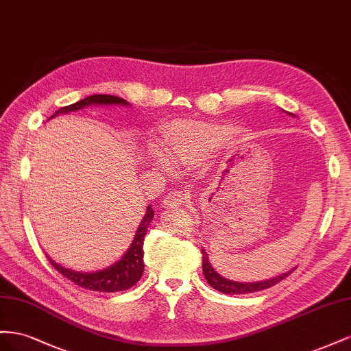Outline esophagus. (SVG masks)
<instances>
[{"label":"esophagus","instance_id":"esophagus-1","mask_svg":"<svg viewBox=\"0 0 351 351\" xmlns=\"http://www.w3.org/2000/svg\"><path fill=\"white\" fill-rule=\"evenodd\" d=\"M186 198V194L184 191H173L170 193L165 197L163 199V206L167 208V207H179L182 206V203L185 202Z\"/></svg>","mask_w":351,"mask_h":351}]
</instances>
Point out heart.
Returning a JSON list of instances; mask_svg holds the SVG:
<instances>
[{"mask_svg": "<svg viewBox=\"0 0 351 351\" xmlns=\"http://www.w3.org/2000/svg\"><path fill=\"white\" fill-rule=\"evenodd\" d=\"M226 135L223 128L212 123L175 120L167 126L160 154L172 166L198 163L222 145Z\"/></svg>", "mask_w": 351, "mask_h": 351, "instance_id": "heart-1", "label": "heart"}]
</instances>
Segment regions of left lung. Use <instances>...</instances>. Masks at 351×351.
<instances>
[{"label":"left lung","instance_id":"8db88e82","mask_svg":"<svg viewBox=\"0 0 351 351\" xmlns=\"http://www.w3.org/2000/svg\"><path fill=\"white\" fill-rule=\"evenodd\" d=\"M291 114V113H288ZM203 253V274L206 281L208 282V285H212V288L217 289V291L223 293V294H248V293H256V291H262V289L270 288L276 285L278 282H281L282 279H285L289 274L294 272V269L288 270V272L266 279V281H257V282H238V281H232V279H226L225 276H220L215 267L212 266V263L208 262V254L202 248Z\"/></svg>","mask_w":351,"mask_h":351}]
</instances>
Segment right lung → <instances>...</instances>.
Here are the masks:
<instances>
[{"instance_id": "1", "label": "right lung", "mask_w": 351, "mask_h": 351, "mask_svg": "<svg viewBox=\"0 0 351 351\" xmlns=\"http://www.w3.org/2000/svg\"><path fill=\"white\" fill-rule=\"evenodd\" d=\"M88 106H129L126 99L114 97V95H106V94H97L86 97L81 101L75 104H70L66 107H62L60 110L49 117L53 119L58 116L60 113H70L76 112V110H81ZM48 119V120H49ZM154 217L153 207L148 206L147 212L139 223L134 241L126 250V253L122 256V258L117 260V262L112 266H108L103 270H97V272H77V270L67 269L62 265L56 263L54 260L47 256L49 263H51L60 274L66 276L69 281L75 282L76 285L82 287L85 289H93V291L99 293H117V291H125L134 287L139 279L143 276L144 272V238L147 235L148 226L152 223Z\"/></svg>"}]
</instances>
